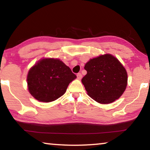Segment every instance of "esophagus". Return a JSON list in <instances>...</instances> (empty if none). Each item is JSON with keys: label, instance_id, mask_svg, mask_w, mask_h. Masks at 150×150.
Returning a JSON list of instances; mask_svg holds the SVG:
<instances>
[{"label": "esophagus", "instance_id": "1", "mask_svg": "<svg viewBox=\"0 0 150 150\" xmlns=\"http://www.w3.org/2000/svg\"><path fill=\"white\" fill-rule=\"evenodd\" d=\"M77 79H81V78H82V75H81V73H77Z\"/></svg>", "mask_w": 150, "mask_h": 150}]
</instances>
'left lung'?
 <instances>
[{
  "mask_svg": "<svg viewBox=\"0 0 150 150\" xmlns=\"http://www.w3.org/2000/svg\"><path fill=\"white\" fill-rule=\"evenodd\" d=\"M81 79L89 97L100 104H110L121 96L127 86L126 69L117 58L105 54L90 59Z\"/></svg>",
  "mask_w": 150,
  "mask_h": 150,
  "instance_id": "1",
  "label": "left lung"
}]
</instances>
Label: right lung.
Wrapping results in <instances>:
<instances>
[{"instance_id":"1","label":"right lung","mask_w":150,"mask_h":150,"mask_svg":"<svg viewBox=\"0 0 150 150\" xmlns=\"http://www.w3.org/2000/svg\"><path fill=\"white\" fill-rule=\"evenodd\" d=\"M76 78L60 59L45 58L29 70L27 82L29 92L33 98L40 102H50L62 96Z\"/></svg>"}]
</instances>
